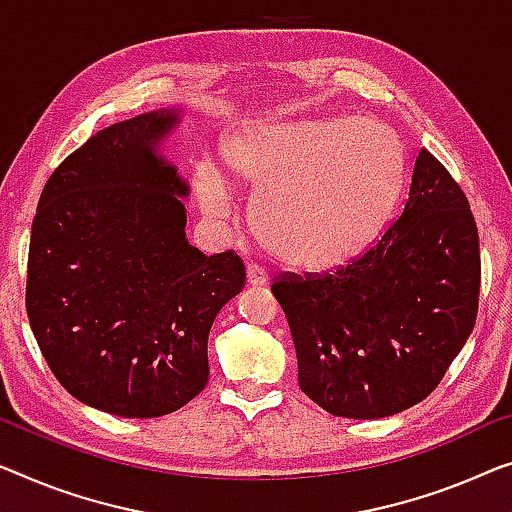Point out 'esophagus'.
Instances as JSON below:
<instances>
[{"mask_svg":"<svg viewBox=\"0 0 512 512\" xmlns=\"http://www.w3.org/2000/svg\"><path fill=\"white\" fill-rule=\"evenodd\" d=\"M246 280H248V285H253V287H264V285H269V273H266L264 269H259L257 264H250L246 271Z\"/></svg>","mask_w":512,"mask_h":512,"instance_id":"esophagus-1","label":"esophagus"}]
</instances>
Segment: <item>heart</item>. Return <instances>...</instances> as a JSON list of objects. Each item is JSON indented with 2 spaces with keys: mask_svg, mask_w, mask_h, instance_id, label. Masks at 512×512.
Returning a JSON list of instances; mask_svg holds the SVG:
<instances>
[{
  "mask_svg": "<svg viewBox=\"0 0 512 512\" xmlns=\"http://www.w3.org/2000/svg\"><path fill=\"white\" fill-rule=\"evenodd\" d=\"M227 179L257 190L250 220L271 255L299 269H331L356 257L381 232L400 200L402 144L365 117L250 124L223 142ZM204 209L223 216L225 183L207 170Z\"/></svg>",
  "mask_w": 512,
  "mask_h": 512,
  "instance_id": "obj_1",
  "label": "heart"
}]
</instances>
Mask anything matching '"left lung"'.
Here are the masks:
<instances>
[{
    "mask_svg": "<svg viewBox=\"0 0 512 512\" xmlns=\"http://www.w3.org/2000/svg\"><path fill=\"white\" fill-rule=\"evenodd\" d=\"M271 292L312 402L358 421L414 407L476 324L480 248L467 195L421 149L409 200L377 243L329 273H282Z\"/></svg>",
    "mask_w": 512,
    "mask_h": 512,
    "instance_id": "1",
    "label": "left lung"
}]
</instances>
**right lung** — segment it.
I'll use <instances>...</instances> for the list:
<instances>
[{"mask_svg":"<svg viewBox=\"0 0 512 512\" xmlns=\"http://www.w3.org/2000/svg\"><path fill=\"white\" fill-rule=\"evenodd\" d=\"M179 124L156 110L112 124L45 183L27 259V317L52 375L75 400L156 418L209 381V331L246 285L234 250L186 239L188 186L158 156Z\"/></svg>","mask_w":512,"mask_h":512,"instance_id":"1","label":"right lung"}]
</instances>
